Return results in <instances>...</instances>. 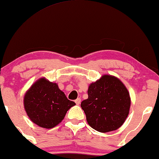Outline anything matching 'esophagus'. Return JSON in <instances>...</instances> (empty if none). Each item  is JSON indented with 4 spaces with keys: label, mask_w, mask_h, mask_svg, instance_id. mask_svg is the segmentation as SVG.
<instances>
[{
    "label": "esophagus",
    "mask_w": 159,
    "mask_h": 159,
    "mask_svg": "<svg viewBox=\"0 0 159 159\" xmlns=\"http://www.w3.org/2000/svg\"><path fill=\"white\" fill-rule=\"evenodd\" d=\"M80 101H81V100H80V98H79L75 101V103H76V105H79V104L80 103Z\"/></svg>",
    "instance_id": "1"
}]
</instances>
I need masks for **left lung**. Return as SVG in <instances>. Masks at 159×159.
<instances>
[{"mask_svg":"<svg viewBox=\"0 0 159 159\" xmlns=\"http://www.w3.org/2000/svg\"><path fill=\"white\" fill-rule=\"evenodd\" d=\"M89 97L80 104L88 124L97 131L106 133L121 126L131 107L129 92L117 77L103 75L91 83Z\"/></svg>","mask_w":159,"mask_h":159,"instance_id":"obj_1","label":"left lung"}]
</instances>
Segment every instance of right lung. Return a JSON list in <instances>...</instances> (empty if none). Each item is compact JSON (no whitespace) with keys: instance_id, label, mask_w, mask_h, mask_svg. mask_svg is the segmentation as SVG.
<instances>
[{"instance_id":"right-lung-1","label":"right lung","mask_w":159,"mask_h":159,"mask_svg":"<svg viewBox=\"0 0 159 159\" xmlns=\"http://www.w3.org/2000/svg\"><path fill=\"white\" fill-rule=\"evenodd\" d=\"M23 105L32 122L49 129L60 124L67 111L75 103L68 100L56 83L43 77L25 92Z\"/></svg>"}]
</instances>
